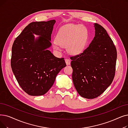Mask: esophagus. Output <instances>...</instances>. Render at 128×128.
Instances as JSON below:
<instances>
[{"instance_id": "obj_1", "label": "esophagus", "mask_w": 128, "mask_h": 128, "mask_svg": "<svg viewBox=\"0 0 128 128\" xmlns=\"http://www.w3.org/2000/svg\"><path fill=\"white\" fill-rule=\"evenodd\" d=\"M65 60V62H66V64L67 65H69L70 64V60L68 58H66Z\"/></svg>"}]
</instances>
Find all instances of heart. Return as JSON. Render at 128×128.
Segmentation results:
<instances>
[{
  "mask_svg": "<svg viewBox=\"0 0 128 128\" xmlns=\"http://www.w3.org/2000/svg\"><path fill=\"white\" fill-rule=\"evenodd\" d=\"M87 40L88 31L85 26L70 24L58 31L53 48L56 51H60L61 47H66L69 53L76 55L83 51Z\"/></svg>",
  "mask_w": 128,
  "mask_h": 128,
  "instance_id": "1",
  "label": "heart"
}]
</instances>
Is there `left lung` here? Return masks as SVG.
Segmentation results:
<instances>
[{
  "label": "left lung",
  "instance_id": "obj_1",
  "mask_svg": "<svg viewBox=\"0 0 128 128\" xmlns=\"http://www.w3.org/2000/svg\"><path fill=\"white\" fill-rule=\"evenodd\" d=\"M95 34L82 53L70 57L72 79L79 95L95 98L112 84L114 77L116 48L104 28L95 24Z\"/></svg>",
  "mask_w": 128,
  "mask_h": 128
}]
</instances>
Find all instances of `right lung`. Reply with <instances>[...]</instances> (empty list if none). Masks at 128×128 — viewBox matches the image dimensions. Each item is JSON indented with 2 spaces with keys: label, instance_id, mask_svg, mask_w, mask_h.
<instances>
[{
  "label": "right lung",
  "instance_id": "add662e5",
  "mask_svg": "<svg viewBox=\"0 0 128 128\" xmlns=\"http://www.w3.org/2000/svg\"><path fill=\"white\" fill-rule=\"evenodd\" d=\"M55 20L33 22L16 38L11 66L21 88L31 96H41L53 86L60 71L66 66L48 50ZM34 35L39 36L35 38Z\"/></svg>",
  "mask_w": 128,
  "mask_h": 128
}]
</instances>
